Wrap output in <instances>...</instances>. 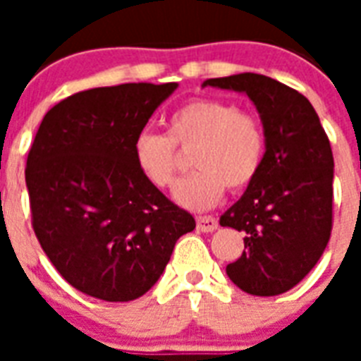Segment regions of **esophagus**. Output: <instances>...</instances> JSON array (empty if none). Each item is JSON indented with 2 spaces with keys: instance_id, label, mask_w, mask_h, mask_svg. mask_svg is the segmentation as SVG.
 <instances>
[{
  "instance_id": "34e87169",
  "label": "esophagus",
  "mask_w": 361,
  "mask_h": 361,
  "mask_svg": "<svg viewBox=\"0 0 361 361\" xmlns=\"http://www.w3.org/2000/svg\"><path fill=\"white\" fill-rule=\"evenodd\" d=\"M217 226H219V223L214 215H198L197 217V228L200 232H214Z\"/></svg>"
}]
</instances>
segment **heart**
<instances>
[{"mask_svg": "<svg viewBox=\"0 0 361 361\" xmlns=\"http://www.w3.org/2000/svg\"><path fill=\"white\" fill-rule=\"evenodd\" d=\"M191 153L195 172L176 187L174 198L189 209H208L219 202L225 187L251 185L266 155V129L255 112L221 99H191L166 120V135L144 130L133 153L140 174L157 189L174 185Z\"/></svg>", "mask_w": 361, "mask_h": 361, "instance_id": "heart-1", "label": "heart"}]
</instances>
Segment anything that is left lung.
Wrapping results in <instances>:
<instances>
[{"label":"left lung","mask_w":361,"mask_h":361,"mask_svg":"<svg viewBox=\"0 0 361 361\" xmlns=\"http://www.w3.org/2000/svg\"><path fill=\"white\" fill-rule=\"evenodd\" d=\"M204 86L247 93L266 129L262 169L221 226L245 232L226 275L252 296L296 286L322 257L334 225V153L313 104L264 75L209 78Z\"/></svg>","instance_id":"left-lung-1"}]
</instances>
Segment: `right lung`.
<instances>
[{
	"instance_id": "1",
	"label": "right lung",
	"mask_w": 361,
	"mask_h": 361,
	"mask_svg": "<svg viewBox=\"0 0 361 361\" xmlns=\"http://www.w3.org/2000/svg\"><path fill=\"white\" fill-rule=\"evenodd\" d=\"M178 84L93 87L48 110L27 153L31 226L71 286L130 302L197 223L140 174L136 136Z\"/></svg>"
}]
</instances>
